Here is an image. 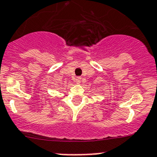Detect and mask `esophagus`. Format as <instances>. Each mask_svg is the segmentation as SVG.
Listing matches in <instances>:
<instances>
[{
  "label": "esophagus",
  "mask_w": 157,
  "mask_h": 157,
  "mask_svg": "<svg viewBox=\"0 0 157 157\" xmlns=\"http://www.w3.org/2000/svg\"><path fill=\"white\" fill-rule=\"evenodd\" d=\"M81 79H82V78L79 77V76L76 78V83H80V82H81Z\"/></svg>",
  "instance_id": "obj_1"
}]
</instances>
